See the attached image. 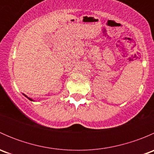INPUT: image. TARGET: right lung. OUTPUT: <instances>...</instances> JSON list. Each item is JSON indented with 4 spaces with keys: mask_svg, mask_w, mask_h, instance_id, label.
Instances as JSON below:
<instances>
[{
    "mask_svg": "<svg viewBox=\"0 0 154 154\" xmlns=\"http://www.w3.org/2000/svg\"><path fill=\"white\" fill-rule=\"evenodd\" d=\"M25 96H26V95H25ZM26 97H27V96H26ZM28 99H29V100H32V99H30V98H29V97H28Z\"/></svg>",
    "mask_w": 154,
    "mask_h": 154,
    "instance_id": "right-lung-1",
    "label": "right lung"
}]
</instances>
